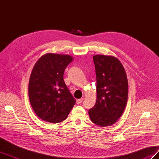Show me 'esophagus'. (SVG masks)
<instances>
[{"mask_svg":"<svg viewBox=\"0 0 159 159\" xmlns=\"http://www.w3.org/2000/svg\"><path fill=\"white\" fill-rule=\"evenodd\" d=\"M83 100H84V99H83V98H81V99H78V100L76 101V103H77V104H80V103H81V102H83Z\"/></svg>","mask_w":159,"mask_h":159,"instance_id":"1","label":"esophagus"}]
</instances>
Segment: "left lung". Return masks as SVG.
<instances>
[{"label": "left lung", "mask_w": 159, "mask_h": 159, "mask_svg": "<svg viewBox=\"0 0 159 159\" xmlns=\"http://www.w3.org/2000/svg\"><path fill=\"white\" fill-rule=\"evenodd\" d=\"M93 59L97 80V100L89 110V117L100 127L117 121L125 109L128 99V80L125 70L117 57L95 55Z\"/></svg>", "instance_id": "left-lung-1"}]
</instances>
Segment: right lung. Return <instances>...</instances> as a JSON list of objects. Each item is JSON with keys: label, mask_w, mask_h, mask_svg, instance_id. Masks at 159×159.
<instances>
[{"label": "right lung", "mask_w": 159, "mask_h": 159, "mask_svg": "<svg viewBox=\"0 0 159 159\" xmlns=\"http://www.w3.org/2000/svg\"><path fill=\"white\" fill-rule=\"evenodd\" d=\"M73 60L70 55L48 53L34 66L28 96L34 111L43 121L61 122L75 103L64 81L65 69Z\"/></svg>", "instance_id": "1"}]
</instances>
